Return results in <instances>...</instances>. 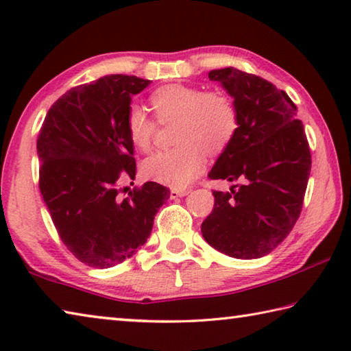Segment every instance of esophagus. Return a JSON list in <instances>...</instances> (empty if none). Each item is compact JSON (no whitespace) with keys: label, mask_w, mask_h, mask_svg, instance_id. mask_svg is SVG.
I'll use <instances>...</instances> for the list:
<instances>
[{"label":"esophagus","mask_w":351,"mask_h":351,"mask_svg":"<svg viewBox=\"0 0 351 351\" xmlns=\"http://www.w3.org/2000/svg\"><path fill=\"white\" fill-rule=\"evenodd\" d=\"M190 193L189 189H171L170 190V198L175 199V198H181V197H186V195Z\"/></svg>","instance_id":"34e87169"}]
</instances>
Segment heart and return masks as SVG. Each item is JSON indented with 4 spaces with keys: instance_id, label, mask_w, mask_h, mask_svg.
<instances>
[{
    "instance_id": "heart-1",
    "label": "heart",
    "mask_w": 351,
    "mask_h": 351,
    "mask_svg": "<svg viewBox=\"0 0 351 351\" xmlns=\"http://www.w3.org/2000/svg\"><path fill=\"white\" fill-rule=\"evenodd\" d=\"M159 119H176L178 145L150 154L142 165L145 178L165 186H189L204 165V152H223L239 128V112L232 100L221 93H206L187 85H167L150 97ZM127 132L133 144L147 150L152 144L154 122L144 108L132 105L127 112Z\"/></svg>"
}]
</instances>
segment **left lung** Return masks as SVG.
I'll use <instances>...</instances> for the list:
<instances>
[{"label":"left lung","instance_id":"1","mask_svg":"<svg viewBox=\"0 0 351 351\" xmlns=\"http://www.w3.org/2000/svg\"><path fill=\"white\" fill-rule=\"evenodd\" d=\"M239 112L237 133L213 165L210 180L234 184L213 190L215 204L201 224L204 240L234 258H260L280 245L300 215L311 153L297 108L271 82L235 68L213 69Z\"/></svg>","mask_w":351,"mask_h":351}]
</instances>
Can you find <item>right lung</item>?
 <instances>
[{"label": "right lung", "instance_id": "obj_1", "mask_svg": "<svg viewBox=\"0 0 351 351\" xmlns=\"http://www.w3.org/2000/svg\"><path fill=\"white\" fill-rule=\"evenodd\" d=\"M150 85L111 74L71 88L54 102L37 139L40 192L63 245L82 263L105 269L139 251L170 190L148 181L122 197L119 180H134L127 132L132 96ZM125 192V189H123Z\"/></svg>", "mask_w": 351, "mask_h": 351}]
</instances>
